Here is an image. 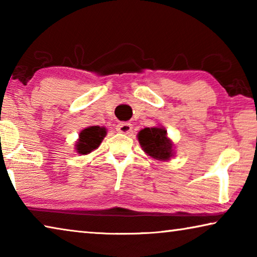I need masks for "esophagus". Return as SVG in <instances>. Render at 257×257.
<instances>
[{
  "instance_id": "esophagus-1",
  "label": "esophagus",
  "mask_w": 257,
  "mask_h": 257,
  "mask_svg": "<svg viewBox=\"0 0 257 257\" xmlns=\"http://www.w3.org/2000/svg\"><path fill=\"white\" fill-rule=\"evenodd\" d=\"M116 132L128 135L133 132V125L129 122H120L118 125H116Z\"/></svg>"
}]
</instances>
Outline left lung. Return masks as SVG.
Listing matches in <instances>:
<instances>
[{
  "instance_id": "left-lung-1",
  "label": "left lung",
  "mask_w": 257,
  "mask_h": 257,
  "mask_svg": "<svg viewBox=\"0 0 257 257\" xmlns=\"http://www.w3.org/2000/svg\"><path fill=\"white\" fill-rule=\"evenodd\" d=\"M137 138L143 151L152 159L165 162L175 156V144L162 125L142 129Z\"/></svg>"
}]
</instances>
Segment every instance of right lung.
I'll use <instances>...</instances> for the list:
<instances>
[{
    "mask_svg": "<svg viewBox=\"0 0 257 257\" xmlns=\"http://www.w3.org/2000/svg\"><path fill=\"white\" fill-rule=\"evenodd\" d=\"M106 136V128L99 125H90L79 133L75 150L78 154L87 155L98 149L104 137Z\"/></svg>",
    "mask_w": 257,
    "mask_h": 257,
    "instance_id": "right-lung-1",
    "label": "right lung"
}]
</instances>
